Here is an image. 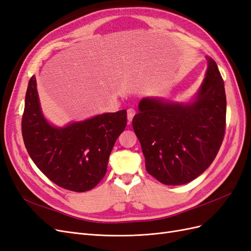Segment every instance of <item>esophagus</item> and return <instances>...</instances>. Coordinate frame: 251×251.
<instances>
[{"instance_id": "esophagus-1", "label": "esophagus", "mask_w": 251, "mask_h": 251, "mask_svg": "<svg viewBox=\"0 0 251 251\" xmlns=\"http://www.w3.org/2000/svg\"><path fill=\"white\" fill-rule=\"evenodd\" d=\"M135 114H136V111L134 110V109H127V120H128V123H131V121L133 120V117L135 116Z\"/></svg>"}]
</instances>
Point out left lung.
Masks as SVG:
<instances>
[{
  "label": "left lung",
  "mask_w": 251,
  "mask_h": 251,
  "mask_svg": "<svg viewBox=\"0 0 251 251\" xmlns=\"http://www.w3.org/2000/svg\"><path fill=\"white\" fill-rule=\"evenodd\" d=\"M133 118L147 172L166 185L191 182L215 160L224 139L226 95L218 66L208 58L206 77L189 104L143 98Z\"/></svg>",
  "instance_id": "8db88e82"
}]
</instances>
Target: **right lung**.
Listing matches in <instances>:
<instances>
[{
  "label": "right lung",
  "instance_id": "obj_1",
  "mask_svg": "<svg viewBox=\"0 0 251 251\" xmlns=\"http://www.w3.org/2000/svg\"><path fill=\"white\" fill-rule=\"evenodd\" d=\"M126 123V111L123 110L63 128L52 126L42 114L34 75L29 80L22 117L25 147L45 176L68 191L87 192L100 183Z\"/></svg>",
  "mask_w": 251,
  "mask_h": 251
}]
</instances>
